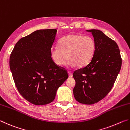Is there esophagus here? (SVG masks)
Instances as JSON below:
<instances>
[{"label": "esophagus", "instance_id": "esophagus-1", "mask_svg": "<svg viewBox=\"0 0 130 130\" xmlns=\"http://www.w3.org/2000/svg\"><path fill=\"white\" fill-rule=\"evenodd\" d=\"M68 74H69V77L70 78H72V77H73V74H72V72H69V71H68Z\"/></svg>", "mask_w": 130, "mask_h": 130}]
</instances>
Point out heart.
Masks as SVG:
<instances>
[{"mask_svg":"<svg viewBox=\"0 0 130 130\" xmlns=\"http://www.w3.org/2000/svg\"><path fill=\"white\" fill-rule=\"evenodd\" d=\"M96 50V43L91 37L74 34L63 37L59 42V46L51 48L53 60L57 65L67 61V67L83 68L93 59Z\"/></svg>","mask_w":130,"mask_h":130,"instance_id":"b5f03b06","label":"heart"}]
</instances>
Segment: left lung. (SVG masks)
Wrapping results in <instances>:
<instances>
[{
	"label": "left lung",
	"mask_w": 130,
	"mask_h": 130,
	"mask_svg": "<svg viewBox=\"0 0 130 130\" xmlns=\"http://www.w3.org/2000/svg\"><path fill=\"white\" fill-rule=\"evenodd\" d=\"M87 31L91 32L96 42V53L89 63L74 72L73 94L78 102L93 104L111 90L122 67V58L117 43L102 31Z\"/></svg>",
	"instance_id": "obj_1"
}]
</instances>
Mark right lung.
Masks as SVG:
<instances>
[{
    "label": "right lung",
    "instance_id": "add662e5",
    "mask_svg": "<svg viewBox=\"0 0 130 130\" xmlns=\"http://www.w3.org/2000/svg\"><path fill=\"white\" fill-rule=\"evenodd\" d=\"M57 30L35 31L15 45L10 68L15 85L24 99L32 104H49L68 78L67 70L53 61L50 50Z\"/></svg>",
    "mask_w": 130,
    "mask_h": 130
}]
</instances>
